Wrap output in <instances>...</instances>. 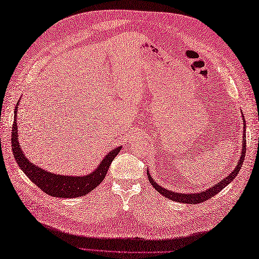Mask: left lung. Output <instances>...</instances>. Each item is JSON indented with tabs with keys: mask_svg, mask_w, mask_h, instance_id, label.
Returning a JSON list of instances; mask_svg holds the SVG:
<instances>
[{
	"mask_svg": "<svg viewBox=\"0 0 259 259\" xmlns=\"http://www.w3.org/2000/svg\"><path fill=\"white\" fill-rule=\"evenodd\" d=\"M241 117H243V124H244V134H243V147H241V152L239 159L237 160V164H236L235 169L230 172L227 177H225L222 181L219 183L212 185L211 187H209L208 189L206 190H200L199 192H189V194H183V192H176L172 190H168L166 188H163L162 186L158 185L153 178L151 177L150 172L147 170V175L148 178H149L150 184L152 185L153 188H155L159 194H161L162 196H164L168 199H171L174 201H178V202H183V203H191V205H197V203H200L206 201L208 199H210L211 197H213L214 195H217L218 192H221L225 187L227 185H229L232 181L235 179L236 176L238 175L239 170L241 169V164H243V161L245 159V153H246V123H245V117L244 114L241 113Z\"/></svg>",
	"mask_w": 259,
	"mask_h": 259,
	"instance_id": "1",
	"label": "left lung"
}]
</instances>
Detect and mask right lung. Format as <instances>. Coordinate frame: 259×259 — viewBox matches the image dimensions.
I'll list each match as a JSON object with an SVG mask.
<instances>
[{
    "instance_id": "1",
    "label": "right lung",
    "mask_w": 259,
    "mask_h": 259,
    "mask_svg": "<svg viewBox=\"0 0 259 259\" xmlns=\"http://www.w3.org/2000/svg\"><path fill=\"white\" fill-rule=\"evenodd\" d=\"M19 102L14 109L12 138H11L12 139V151L15 161L18 162L19 167L33 184H35V186L45 191L46 194L53 197L76 198L89 194V192H91L96 187L102 183V180L106 177L110 164H111L114 157L118 155L122 147L120 146L113 148L111 151H109L104 156L102 161L99 163V166L92 172L84 176H68L48 171V170L36 166L35 163H32L25 157L24 152L19 144L18 123H16V121H18L16 115H18Z\"/></svg>"
}]
</instances>
